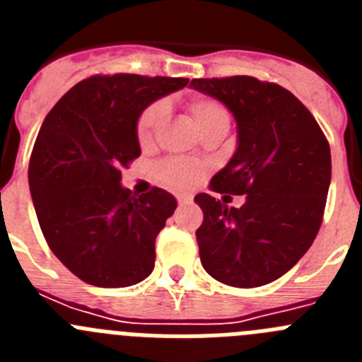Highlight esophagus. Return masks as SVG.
Here are the masks:
<instances>
[{
	"label": "esophagus",
	"instance_id": "obj_1",
	"mask_svg": "<svg viewBox=\"0 0 362 362\" xmlns=\"http://www.w3.org/2000/svg\"><path fill=\"white\" fill-rule=\"evenodd\" d=\"M177 203L181 204V206H185V204H190L192 203V197L190 196H179L177 197Z\"/></svg>",
	"mask_w": 362,
	"mask_h": 362
}]
</instances>
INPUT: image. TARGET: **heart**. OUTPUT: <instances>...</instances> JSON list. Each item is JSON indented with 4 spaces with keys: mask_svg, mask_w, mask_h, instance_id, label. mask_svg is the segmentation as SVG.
<instances>
[{
    "mask_svg": "<svg viewBox=\"0 0 362 362\" xmlns=\"http://www.w3.org/2000/svg\"><path fill=\"white\" fill-rule=\"evenodd\" d=\"M192 117L199 127L201 132H206L209 129L226 124L228 127L230 117L226 108L216 99L210 98H194L188 103ZM166 116V107L163 103H156L143 112V116L137 121V139L141 145H148L153 139V134L158 130ZM206 174L203 163L188 161V159H168L159 166V179L166 187L174 190H188L196 187L201 179Z\"/></svg>",
    "mask_w": 362,
    "mask_h": 362,
    "instance_id": "heart-1",
    "label": "heart"
}]
</instances>
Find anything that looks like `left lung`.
Returning a JSON list of instances; mask_svg holds the SVG:
<instances>
[{
  "label": "left lung",
  "mask_w": 362,
  "mask_h": 362,
  "mask_svg": "<svg viewBox=\"0 0 362 362\" xmlns=\"http://www.w3.org/2000/svg\"><path fill=\"white\" fill-rule=\"evenodd\" d=\"M190 86L221 101L238 123V148L210 190L246 196L241 209L209 194L194 197L203 210L201 264L228 286H263L284 276L321 228L330 145L308 108L276 83L233 76L192 79Z\"/></svg>",
  "instance_id": "8db88e82"
}]
</instances>
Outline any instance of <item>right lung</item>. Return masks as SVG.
<instances>
[{"label": "right lung", "mask_w": 362, "mask_h": 362, "mask_svg": "<svg viewBox=\"0 0 362 362\" xmlns=\"http://www.w3.org/2000/svg\"><path fill=\"white\" fill-rule=\"evenodd\" d=\"M187 78L137 74L92 76L49 112L28 165L41 232L74 276L101 288L146 279L156 238L177 201L163 188L134 196L121 187V166L141 156L137 119Z\"/></svg>", "instance_id": "right-lung-1"}]
</instances>
